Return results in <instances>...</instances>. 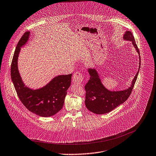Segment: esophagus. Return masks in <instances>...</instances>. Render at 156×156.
Segmentation results:
<instances>
[{
    "instance_id": "34e87169",
    "label": "esophagus",
    "mask_w": 156,
    "mask_h": 156,
    "mask_svg": "<svg viewBox=\"0 0 156 156\" xmlns=\"http://www.w3.org/2000/svg\"><path fill=\"white\" fill-rule=\"evenodd\" d=\"M72 81L74 83L82 84L83 81V76L80 72H76L73 77Z\"/></svg>"
}]
</instances>
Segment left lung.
Instances as JSON below:
<instances>
[{
    "mask_svg": "<svg viewBox=\"0 0 156 156\" xmlns=\"http://www.w3.org/2000/svg\"><path fill=\"white\" fill-rule=\"evenodd\" d=\"M123 40L132 41L133 46L139 55L138 71L134 77L130 86L127 89L112 91L107 90L103 85L99 76L94 68H88V71L90 77L85 86L86 91L85 103L87 108L94 113L101 115L111 112L128 99L134 87L141 64L140 52L131 32L126 31L124 35Z\"/></svg>",
    "mask_w": 156,
    "mask_h": 156,
    "instance_id": "left-lung-1",
    "label": "left lung"
}]
</instances>
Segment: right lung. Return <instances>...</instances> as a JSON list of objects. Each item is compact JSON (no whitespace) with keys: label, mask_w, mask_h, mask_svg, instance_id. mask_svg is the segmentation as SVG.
I'll return each instance as SVG.
<instances>
[{"label":"right lung","mask_w":156,"mask_h":156,"mask_svg":"<svg viewBox=\"0 0 156 156\" xmlns=\"http://www.w3.org/2000/svg\"><path fill=\"white\" fill-rule=\"evenodd\" d=\"M30 33L26 32L16 46L11 65L12 80L20 101L29 111L40 116L49 117L63 108L67 90L71 83L72 74L56 76L39 89L27 87L20 74L18 60L21 48L28 41Z\"/></svg>","instance_id":"right-lung-1"}]
</instances>
